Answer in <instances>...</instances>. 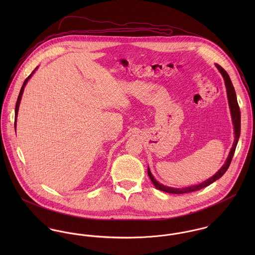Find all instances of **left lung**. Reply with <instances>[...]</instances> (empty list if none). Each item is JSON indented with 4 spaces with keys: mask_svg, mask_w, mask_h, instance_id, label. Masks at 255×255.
Returning <instances> with one entry per match:
<instances>
[{
    "mask_svg": "<svg viewBox=\"0 0 255 255\" xmlns=\"http://www.w3.org/2000/svg\"><path fill=\"white\" fill-rule=\"evenodd\" d=\"M216 68L218 69L219 72L222 74L223 78H224V81H225V85H226V89H227V96H228V102H229V107H230V111H231V116H232V122H233V125H234V133H235V140H234V143L233 146L231 148V151L229 153V156L225 162V164L221 167V169L219 170L218 172L212 176L211 178H209L208 180L204 181L199 184H196V185H190V186H187V187H182V188H175V187H170V186H167V185H164L162 183L156 181L155 178L153 177V175L151 174V171L148 167V176L151 180L152 183L154 184V186L161 190V191H165V192H168V193H174V194H182V193H187V192H192V191H196V190H199L203 187H206L208 186L209 184H211L212 182H215L219 180L225 173L226 171L228 170L230 164H231V161L233 159V156H234V153H235V150H236V147L238 144V141H239V138H240V135H241V111H240V107H239V104H238V100H237V95H236V91H235V88L233 86V83L231 81V78L229 76V74L227 73V72L219 65H215Z\"/></svg>",
    "mask_w": 255,
    "mask_h": 255,
    "instance_id": "8db88e82",
    "label": "left lung"
}]
</instances>
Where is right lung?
<instances>
[{"mask_svg": "<svg viewBox=\"0 0 255 255\" xmlns=\"http://www.w3.org/2000/svg\"><path fill=\"white\" fill-rule=\"evenodd\" d=\"M38 68V67H37ZM35 69L31 74L24 80V82H23V84H22V86H21V89H20V92H19V94H18V97H17V101H16V104H15V117H14V128H16V118H17V113H18V108H19V104H20V100H21V96H22V93H23V90H24V87H25V85H26V83H27V81L29 80V78L32 76V74L35 73V71L37 70Z\"/></svg>", "mask_w": 255, "mask_h": 255, "instance_id": "1", "label": "right lung"}]
</instances>
